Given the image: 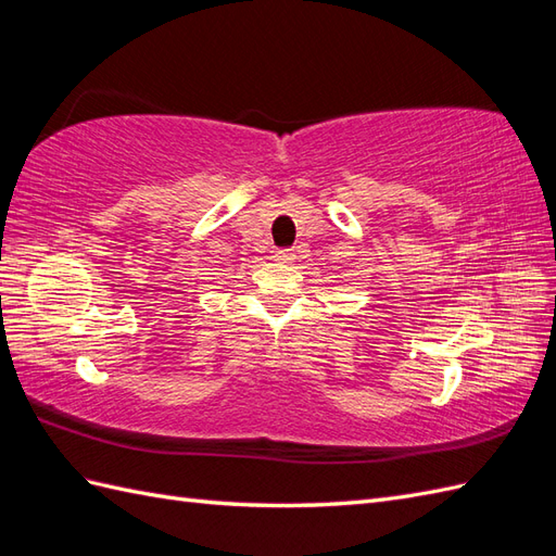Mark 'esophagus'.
<instances>
[{
  "label": "esophagus",
  "instance_id": "esophagus-1",
  "mask_svg": "<svg viewBox=\"0 0 556 556\" xmlns=\"http://www.w3.org/2000/svg\"><path fill=\"white\" fill-rule=\"evenodd\" d=\"M278 262H292V260H296V252L292 250V248H282V250H276V255H274Z\"/></svg>",
  "mask_w": 556,
  "mask_h": 556
}]
</instances>
